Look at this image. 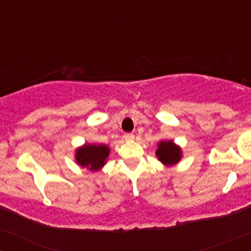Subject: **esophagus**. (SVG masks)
Here are the masks:
<instances>
[{
    "label": "esophagus",
    "instance_id": "obj_1",
    "mask_svg": "<svg viewBox=\"0 0 251 251\" xmlns=\"http://www.w3.org/2000/svg\"><path fill=\"white\" fill-rule=\"evenodd\" d=\"M125 140H133L134 139V134L133 133H126L125 134Z\"/></svg>",
    "mask_w": 251,
    "mask_h": 251
}]
</instances>
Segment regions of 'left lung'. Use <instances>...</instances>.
Here are the masks:
<instances>
[{"label": "left lung", "mask_w": 251, "mask_h": 251, "mask_svg": "<svg viewBox=\"0 0 251 251\" xmlns=\"http://www.w3.org/2000/svg\"><path fill=\"white\" fill-rule=\"evenodd\" d=\"M155 155L158 159L162 162L164 165L171 166L177 164L181 158V150L178 145L172 142V140H168V142H160L158 144V149L155 151Z\"/></svg>", "instance_id": "1"}]
</instances>
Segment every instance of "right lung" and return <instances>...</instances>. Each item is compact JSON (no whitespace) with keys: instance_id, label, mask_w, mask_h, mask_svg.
Listing matches in <instances>:
<instances>
[{"instance_id":"right-lung-1","label":"right lung","mask_w":251,"mask_h":251,"mask_svg":"<svg viewBox=\"0 0 251 251\" xmlns=\"http://www.w3.org/2000/svg\"><path fill=\"white\" fill-rule=\"evenodd\" d=\"M109 154V148L102 144H85L76 150L75 160L82 168H87L91 171H98L106 164Z\"/></svg>"}]
</instances>
